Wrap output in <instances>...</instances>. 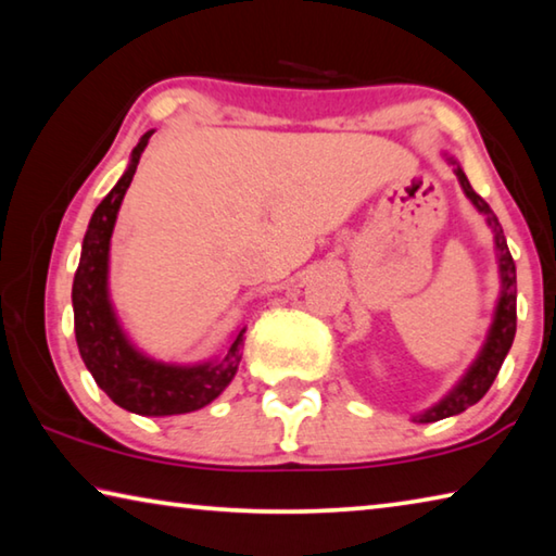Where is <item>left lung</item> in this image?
<instances>
[{
  "label": "left lung",
  "mask_w": 556,
  "mask_h": 556,
  "mask_svg": "<svg viewBox=\"0 0 556 556\" xmlns=\"http://www.w3.org/2000/svg\"><path fill=\"white\" fill-rule=\"evenodd\" d=\"M451 164H456L454 159H448ZM456 176H458V184L464 188V193L470 199V203L476 205L478 211L485 215L488 225H491L493 232H495V250H497V267H501V281H503V291H501V299H497V306H495V316H493V326L491 331H488V338L483 343V351L478 353V357L470 365L468 372L464 378L458 380V384L454 390H451L444 400L434 407L421 412L417 419L419 425H429V421H439V419H446V417H454V414H460L468 407H473V404L483 397V394L491 390L493 380L497 378V372H501V365L505 361L507 351H510L513 345V338H515V328H517V281H515V262L510 250H507V242H505V235L501 223H497L495 213L491 211V205H488L481 195H478L473 188H470L466 174L460 172V166H456Z\"/></svg>",
  "instance_id": "1"
}]
</instances>
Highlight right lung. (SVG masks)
<instances>
[{
    "label": "right lung",
    "instance_id": "add662e5",
    "mask_svg": "<svg viewBox=\"0 0 556 556\" xmlns=\"http://www.w3.org/2000/svg\"><path fill=\"white\" fill-rule=\"evenodd\" d=\"M152 135L154 129L147 131L139 144L131 149L127 172L92 213L88 232L83 238L80 265L73 279V316L80 357L96 378L98 388L122 409L142 414V417H168V414L201 409L228 388L242 357L240 345L244 328H240L218 361L168 365L139 353L112 312L108 294L110 238L115 230L122 199L137 172L139 156Z\"/></svg>",
    "mask_w": 556,
    "mask_h": 556
}]
</instances>
